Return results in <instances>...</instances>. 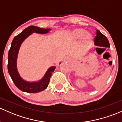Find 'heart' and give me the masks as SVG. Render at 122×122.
<instances>
[{
	"mask_svg": "<svg viewBox=\"0 0 122 122\" xmlns=\"http://www.w3.org/2000/svg\"><path fill=\"white\" fill-rule=\"evenodd\" d=\"M70 37L73 39H80L85 37L86 41H89L92 36L90 34H86V31L83 29H75L70 33Z\"/></svg>",
	"mask_w": 122,
	"mask_h": 122,
	"instance_id": "b5f03b06",
	"label": "heart"
}]
</instances>
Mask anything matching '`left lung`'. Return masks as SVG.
I'll return each instance as SVG.
<instances>
[{
  "instance_id": "1",
  "label": "left lung",
  "mask_w": 122,
  "mask_h": 122,
  "mask_svg": "<svg viewBox=\"0 0 122 122\" xmlns=\"http://www.w3.org/2000/svg\"><path fill=\"white\" fill-rule=\"evenodd\" d=\"M96 35L97 36H96L94 39L95 44L96 46H101V47H110L109 43V41L107 40V38L105 36L103 35V34H102L100 32V31H96Z\"/></svg>"
}]
</instances>
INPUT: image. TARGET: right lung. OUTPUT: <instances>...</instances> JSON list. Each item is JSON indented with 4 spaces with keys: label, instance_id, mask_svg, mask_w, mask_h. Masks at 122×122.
<instances>
[{
    "label": "right lung",
    "instance_id": "right-lung-1",
    "mask_svg": "<svg viewBox=\"0 0 122 122\" xmlns=\"http://www.w3.org/2000/svg\"><path fill=\"white\" fill-rule=\"evenodd\" d=\"M49 30L50 29H41L34 25H30L16 36L12 41L11 47L9 51L7 68L9 74L14 84L22 91L28 93H37L46 89L48 86L51 75L56 69L55 66L50 68L43 79L40 81L37 82H28L21 79L19 75L16 66V60L20 45L25 38L33 33L46 34Z\"/></svg>",
    "mask_w": 122,
    "mask_h": 122
}]
</instances>
